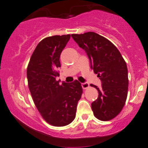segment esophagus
Instances as JSON below:
<instances>
[{"instance_id": "esophagus-1", "label": "esophagus", "mask_w": 148, "mask_h": 148, "mask_svg": "<svg viewBox=\"0 0 148 148\" xmlns=\"http://www.w3.org/2000/svg\"><path fill=\"white\" fill-rule=\"evenodd\" d=\"M82 86L83 88V89H86L87 88H88L89 86V84L87 83V82H84V83L82 84Z\"/></svg>"}]
</instances>
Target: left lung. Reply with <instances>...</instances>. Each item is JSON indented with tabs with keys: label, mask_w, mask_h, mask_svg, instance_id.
Here are the masks:
<instances>
[{
	"label": "left lung",
	"mask_w": 148,
	"mask_h": 148,
	"mask_svg": "<svg viewBox=\"0 0 148 148\" xmlns=\"http://www.w3.org/2000/svg\"><path fill=\"white\" fill-rule=\"evenodd\" d=\"M71 37L84 49L91 68L101 81V88L91 84L99 92L98 99L91 103L95 117L103 121L114 119L127 99L128 77L125 60L111 42L96 32L72 34Z\"/></svg>",
	"instance_id": "obj_1"
}]
</instances>
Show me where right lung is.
I'll list each match as a JSON object with an SVG mask.
<instances>
[{
	"mask_svg": "<svg viewBox=\"0 0 148 148\" xmlns=\"http://www.w3.org/2000/svg\"><path fill=\"white\" fill-rule=\"evenodd\" d=\"M70 35H54L39 42L27 69L28 87L37 110L48 123L64 126L75 119L82 87L77 80L71 83L60 81L57 69L61 66L60 54Z\"/></svg>",
	"mask_w": 148,
	"mask_h": 148,
	"instance_id": "1",
	"label": "right lung"
}]
</instances>
